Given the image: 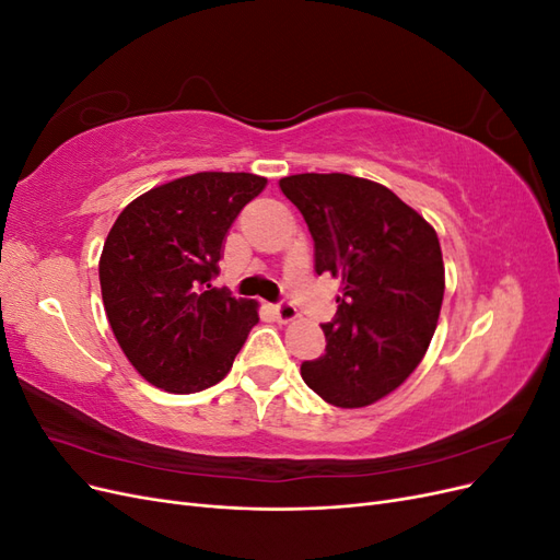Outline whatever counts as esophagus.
<instances>
[{"label": "esophagus", "instance_id": "obj_1", "mask_svg": "<svg viewBox=\"0 0 560 560\" xmlns=\"http://www.w3.org/2000/svg\"><path fill=\"white\" fill-rule=\"evenodd\" d=\"M273 313L278 317L280 325H290V322H294L299 317V311L292 306L290 301H282V303H276L273 306Z\"/></svg>", "mask_w": 560, "mask_h": 560}]
</instances>
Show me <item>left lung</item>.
Segmentation results:
<instances>
[{"label":"left lung","instance_id":"1","mask_svg":"<svg viewBox=\"0 0 560 560\" xmlns=\"http://www.w3.org/2000/svg\"><path fill=\"white\" fill-rule=\"evenodd\" d=\"M308 224L315 273L341 284L322 325L325 354L301 378L325 401L362 409L409 378L436 329L444 259L436 231L387 186L343 173L280 179Z\"/></svg>","mask_w":560,"mask_h":560}]
</instances>
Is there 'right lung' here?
<instances>
[{"label":"right lung","mask_w":560,"mask_h":560,"mask_svg":"<svg viewBox=\"0 0 560 560\" xmlns=\"http://www.w3.org/2000/svg\"><path fill=\"white\" fill-rule=\"evenodd\" d=\"M266 177L196 173L156 186L118 214L103 257L100 290L128 362L165 393L191 395L222 381L257 303L217 290L224 241Z\"/></svg>","instance_id":"right-lung-1"}]
</instances>
